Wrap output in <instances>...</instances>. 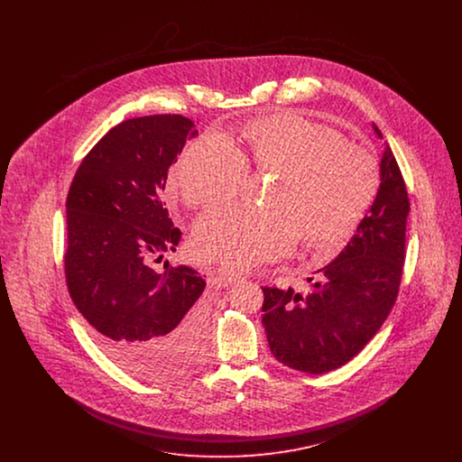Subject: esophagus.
I'll return each instance as SVG.
<instances>
[{
  "instance_id": "obj_1",
  "label": "esophagus",
  "mask_w": 462,
  "mask_h": 462,
  "mask_svg": "<svg viewBox=\"0 0 462 462\" xmlns=\"http://www.w3.org/2000/svg\"><path fill=\"white\" fill-rule=\"evenodd\" d=\"M221 281L225 282V284H228V286H232V284H237V282H241L242 275H239V273H234V272H226V270H221L220 273Z\"/></svg>"
}]
</instances>
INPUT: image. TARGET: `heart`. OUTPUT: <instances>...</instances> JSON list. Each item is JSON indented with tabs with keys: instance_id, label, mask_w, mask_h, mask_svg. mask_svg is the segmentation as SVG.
I'll use <instances>...</instances> for the list:
<instances>
[{
	"instance_id": "heart-1",
	"label": "heart",
	"mask_w": 462,
	"mask_h": 462,
	"mask_svg": "<svg viewBox=\"0 0 462 462\" xmlns=\"http://www.w3.org/2000/svg\"><path fill=\"white\" fill-rule=\"evenodd\" d=\"M247 168L273 175L264 208L226 204L204 213L194 226L199 258L228 268L282 258L300 239L307 249H332L365 218L381 190V168L367 149L298 112L249 121L241 147L208 132L178 157L170 183L190 208L234 198Z\"/></svg>"
}]
</instances>
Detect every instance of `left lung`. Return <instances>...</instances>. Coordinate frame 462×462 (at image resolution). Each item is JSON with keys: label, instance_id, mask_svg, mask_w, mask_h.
<instances>
[{"label": "left lung", "instance_id": "1", "mask_svg": "<svg viewBox=\"0 0 462 462\" xmlns=\"http://www.w3.org/2000/svg\"><path fill=\"white\" fill-rule=\"evenodd\" d=\"M379 168L381 190L373 208L336 260L317 272L311 291L263 287L266 339L273 356L291 369L324 374L345 365L395 305L411 204L390 145Z\"/></svg>", "mask_w": 462, "mask_h": 462}]
</instances>
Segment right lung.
I'll list each match as a JSON object with an SVG mask.
<instances>
[{"label":"right lung","mask_w":462,"mask_h":462,"mask_svg":"<svg viewBox=\"0 0 462 462\" xmlns=\"http://www.w3.org/2000/svg\"><path fill=\"white\" fill-rule=\"evenodd\" d=\"M196 134L180 114L123 121L83 159L67 196L69 294L98 346L142 379L187 373L204 345L206 281L183 264L159 273L149 264L181 237L161 194Z\"/></svg>","instance_id":"right-lung-1"}]
</instances>
